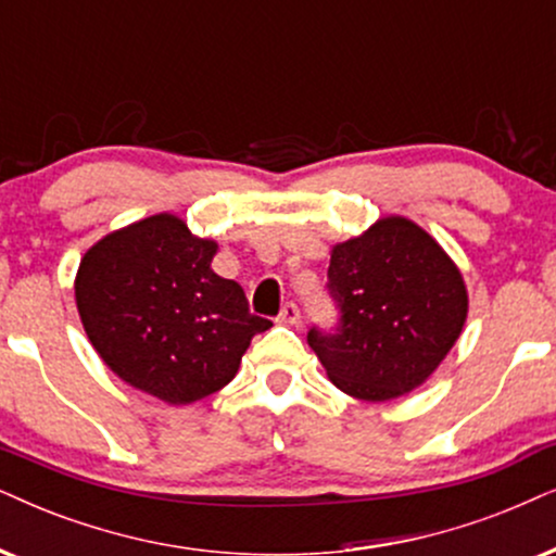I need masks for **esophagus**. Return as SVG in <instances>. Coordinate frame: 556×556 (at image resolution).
I'll list each match as a JSON object with an SVG mask.
<instances>
[{
  "mask_svg": "<svg viewBox=\"0 0 556 556\" xmlns=\"http://www.w3.org/2000/svg\"><path fill=\"white\" fill-rule=\"evenodd\" d=\"M279 323H287V326H298L300 323V307L294 305V302H287L282 307V313H279Z\"/></svg>",
  "mask_w": 556,
  "mask_h": 556,
  "instance_id": "34e87169",
  "label": "esophagus"
}]
</instances>
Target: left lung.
<instances>
[{
	"instance_id": "obj_1",
	"label": "left lung",
	"mask_w": 556,
	"mask_h": 556,
	"mask_svg": "<svg viewBox=\"0 0 556 556\" xmlns=\"http://www.w3.org/2000/svg\"><path fill=\"white\" fill-rule=\"evenodd\" d=\"M336 333L311 328L307 343L341 392L384 403L420 388L465 328V279L435 238L400 215L379 217L330 251Z\"/></svg>"
}]
</instances>
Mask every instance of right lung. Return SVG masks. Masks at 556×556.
Returning <instances> with one entry per match:
<instances>
[{
    "label": "right lung",
    "mask_w": 556,
    "mask_h": 556,
    "mask_svg": "<svg viewBox=\"0 0 556 556\" xmlns=\"http://www.w3.org/2000/svg\"><path fill=\"white\" fill-rule=\"evenodd\" d=\"M217 243L159 213L112 230L84 254L74 294L81 326L123 382L189 405L236 377L271 323L249 313L241 285L213 271Z\"/></svg>",
    "instance_id": "add662e5"
}]
</instances>
